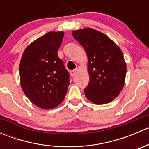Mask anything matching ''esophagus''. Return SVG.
I'll use <instances>...</instances> for the list:
<instances>
[{
	"label": "esophagus",
	"instance_id": "obj_1",
	"mask_svg": "<svg viewBox=\"0 0 149 149\" xmlns=\"http://www.w3.org/2000/svg\"><path fill=\"white\" fill-rule=\"evenodd\" d=\"M76 73H77V70H71V71H70V75H71L72 76H74L76 74Z\"/></svg>",
	"mask_w": 149,
	"mask_h": 149
}]
</instances>
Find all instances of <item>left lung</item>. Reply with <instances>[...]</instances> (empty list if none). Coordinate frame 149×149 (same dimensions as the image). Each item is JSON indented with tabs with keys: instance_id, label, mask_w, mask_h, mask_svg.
I'll return each mask as SVG.
<instances>
[{
	"instance_id": "obj_1",
	"label": "left lung",
	"mask_w": 149,
	"mask_h": 149,
	"mask_svg": "<svg viewBox=\"0 0 149 149\" xmlns=\"http://www.w3.org/2000/svg\"><path fill=\"white\" fill-rule=\"evenodd\" d=\"M72 34L88 58L89 83L84 89L86 97L96 104L110 102L119 95L125 80L127 67L120 48L94 29L74 30Z\"/></svg>"
}]
</instances>
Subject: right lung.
Masks as SVG:
<instances>
[{"label":"right lung","mask_w":149,"mask_h":149,"mask_svg":"<svg viewBox=\"0 0 149 149\" xmlns=\"http://www.w3.org/2000/svg\"><path fill=\"white\" fill-rule=\"evenodd\" d=\"M63 31H49L24 49L19 65L20 83L27 98L36 106L52 109L64 100L69 74L58 50Z\"/></svg>","instance_id":"right-lung-1"}]
</instances>
